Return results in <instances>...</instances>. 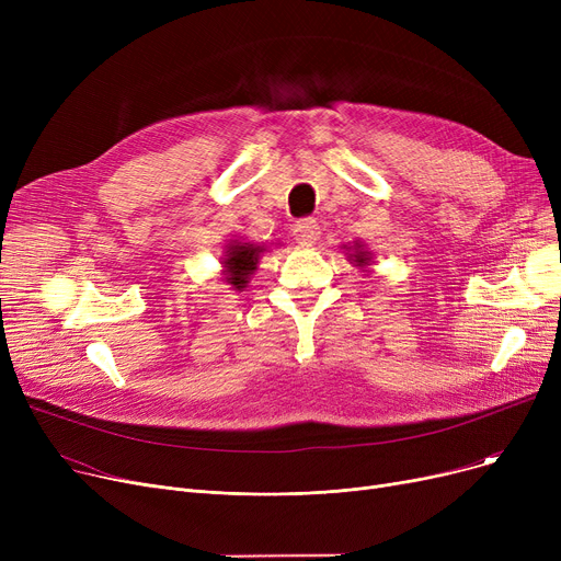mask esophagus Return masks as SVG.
Segmentation results:
<instances>
[{"mask_svg": "<svg viewBox=\"0 0 561 561\" xmlns=\"http://www.w3.org/2000/svg\"><path fill=\"white\" fill-rule=\"evenodd\" d=\"M318 222L313 218H300L296 222V227H293V236H296V241L300 243H313L318 239Z\"/></svg>", "mask_w": 561, "mask_h": 561, "instance_id": "esophagus-1", "label": "esophagus"}]
</instances>
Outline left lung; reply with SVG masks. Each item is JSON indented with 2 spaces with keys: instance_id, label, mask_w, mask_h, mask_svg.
<instances>
[{
  "instance_id": "obj_1",
  "label": "left lung",
  "mask_w": 561,
  "mask_h": 561,
  "mask_svg": "<svg viewBox=\"0 0 561 561\" xmlns=\"http://www.w3.org/2000/svg\"><path fill=\"white\" fill-rule=\"evenodd\" d=\"M357 259H359V263H364V252H359V254H357Z\"/></svg>"
}]
</instances>
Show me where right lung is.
<instances>
[{
    "label": "right lung",
    "instance_id": "obj_1",
    "mask_svg": "<svg viewBox=\"0 0 561 561\" xmlns=\"http://www.w3.org/2000/svg\"><path fill=\"white\" fill-rule=\"evenodd\" d=\"M227 252V282L236 288H243L248 284V275L256 268V256L261 250L250 243H233Z\"/></svg>",
    "mask_w": 561,
    "mask_h": 561
}]
</instances>
